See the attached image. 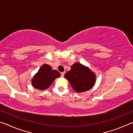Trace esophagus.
<instances>
[{
	"label": "esophagus",
	"instance_id": "esophagus-1",
	"mask_svg": "<svg viewBox=\"0 0 133 133\" xmlns=\"http://www.w3.org/2000/svg\"><path fill=\"white\" fill-rule=\"evenodd\" d=\"M64 76V72H62V73H61V77H63Z\"/></svg>",
	"mask_w": 133,
	"mask_h": 133
}]
</instances>
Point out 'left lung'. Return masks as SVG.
Instances as JSON below:
<instances>
[{
	"instance_id": "1",
	"label": "left lung",
	"mask_w": 133,
	"mask_h": 133,
	"mask_svg": "<svg viewBox=\"0 0 133 133\" xmlns=\"http://www.w3.org/2000/svg\"><path fill=\"white\" fill-rule=\"evenodd\" d=\"M64 77L76 91L84 92L92 88L95 83L94 74L89 68L78 63L71 66V70L65 74Z\"/></svg>"
}]
</instances>
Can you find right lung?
Here are the masks:
<instances>
[{
	"label": "right lung",
	"instance_id": "obj_1",
	"mask_svg": "<svg viewBox=\"0 0 133 133\" xmlns=\"http://www.w3.org/2000/svg\"><path fill=\"white\" fill-rule=\"evenodd\" d=\"M60 76V73L57 71L53 70L48 64H44L36 74L31 83L36 89L45 90L52 84L56 78Z\"/></svg>",
	"mask_w": 133,
	"mask_h": 133
}]
</instances>
